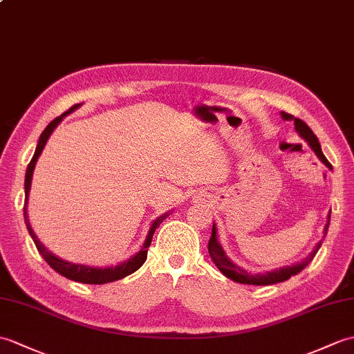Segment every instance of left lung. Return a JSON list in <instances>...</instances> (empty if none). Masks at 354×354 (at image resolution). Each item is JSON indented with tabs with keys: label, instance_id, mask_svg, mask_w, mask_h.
I'll list each match as a JSON object with an SVG mask.
<instances>
[{
	"label": "left lung",
	"instance_id": "left-lung-1",
	"mask_svg": "<svg viewBox=\"0 0 354 354\" xmlns=\"http://www.w3.org/2000/svg\"><path fill=\"white\" fill-rule=\"evenodd\" d=\"M282 118L283 120H292L294 122V127H295V131H297L299 136L301 138H305L308 145L312 147V151L315 152L317 157L322 160V162H324V166L328 167L332 170V164L327 161V158L324 157V153L322 151V146H319V142L317 136L312 133V129L306 125L305 122L291 116V114L282 111ZM328 223H330V212H328L327 216V223L324 226V236L327 234V229H328ZM322 248V241H319L314 250L310 252V254H308V258L303 259L301 262H297V264L294 266H290V267H282L279 270H273V271H267V273H259V274H253V273H249V271H245L244 268L238 267L236 264H234V262L229 259L226 257V253L223 250V248H221V244L218 243L217 240V227L216 225H212V234H211V238H209V243H208V252H209V257L212 259V262H214L216 267L223 273L226 277L232 279L234 282H238V283H245V285H273V283H279V282H283V281H288V279L294 274L300 273V271L305 268L309 262L314 259V257L317 254L318 249Z\"/></svg>",
	"mask_w": 354,
	"mask_h": 354
}]
</instances>
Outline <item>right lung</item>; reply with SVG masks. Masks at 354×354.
Here are the masks:
<instances>
[{
  "instance_id": "right-lung-1",
  "label": "right lung",
  "mask_w": 354,
  "mask_h": 354,
  "mask_svg": "<svg viewBox=\"0 0 354 354\" xmlns=\"http://www.w3.org/2000/svg\"><path fill=\"white\" fill-rule=\"evenodd\" d=\"M81 104H77L71 106V109L63 113L62 116L55 118L49 125L44 129V133L40 134V138H39V143H37V147L35 151V155H32V158L28 164L27 167V174H26V205H24V218H26V225H27V229L28 232L32 238V241H35L36 248L39 250V253L42 254L44 259L48 262V266L54 268L57 273H60L62 276L71 279V281H75V282H81V283H90V285H101V283H109V282H114V281H119V279H123L129 276L131 273H134V271H137L140 267H142L145 264V261L147 258V248H149L151 243H152V236L155 234V229H157L161 221L166 218L169 214H164L161 217H158L157 220L153 221L149 232H147V236L146 240L142 245V249H140L133 258H129L128 261L122 262V264L116 266V267H105V268H101V267H90V266H83V264H73V262H69V261H64L59 257H55L54 253L49 252L45 245L39 241V238L36 236L35 231H32L31 226H30V221H28V216H27V202H28V194H30V188H31V179H32V171H35V166H36V161L39 158V155L42 153L44 147L48 142L49 136L53 134V131L55 129V127L59 125V123L63 120V118L66 116V114H69L72 111H75L78 106Z\"/></svg>"
}]
</instances>
